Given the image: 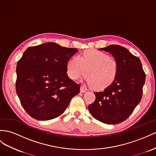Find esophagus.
I'll list each match as a JSON object with an SVG mask.
<instances>
[{
    "label": "esophagus",
    "mask_w": 156,
    "mask_h": 156,
    "mask_svg": "<svg viewBox=\"0 0 156 156\" xmlns=\"http://www.w3.org/2000/svg\"><path fill=\"white\" fill-rule=\"evenodd\" d=\"M86 88L85 87H83V86H81V87H80V92L81 93H84V92H86Z\"/></svg>",
    "instance_id": "34e87169"
}]
</instances>
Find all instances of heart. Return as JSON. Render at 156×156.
Returning a JSON list of instances; mask_svg holds the SVG:
<instances>
[{
    "label": "heart",
    "mask_w": 156,
    "mask_h": 156,
    "mask_svg": "<svg viewBox=\"0 0 156 156\" xmlns=\"http://www.w3.org/2000/svg\"><path fill=\"white\" fill-rule=\"evenodd\" d=\"M66 74L76 80L84 74L87 83L95 90H101L112 84L119 73L116 59L105 52L87 49L66 63Z\"/></svg>",
    "instance_id": "b5f03b06"
}]
</instances>
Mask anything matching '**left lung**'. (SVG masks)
<instances>
[{
    "label": "left lung",
    "mask_w": 156,
    "mask_h": 156,
    "mask_svg": "<svg viewBox=\"0 0 156 156\" xmlns=\"http://www.w3.org/2000/svg\"><path fill=\"white\" fill-rule=\"evenodd\" d=\"M99 49L113 55L119 64V73L112 84L94 92L95 100L88 109L98 121L115 125L125 121L140 101L146 74L140 60L126 48L111 45Z\"/></svg>",
    "instance_id": "8db88e82"
}]
</instances>
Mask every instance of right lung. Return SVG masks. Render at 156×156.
Returning <instances> with one entry per match:
<instances>
[{"label":"right lung","mask_w":156,"mask_h":156,"mask_svg":"<svg viewBox=\"0 0 156 156\" xmlns=\"http://www.w3.org/2000/svg\"><path fill=\"white\" fill-rule=\"evenodd\" d=\"M78 52L55 43L28 47L16 66V90L31 117L48 121L61 115L80 92V86L68 77L66 63Z\"/></svg>","instance_id":"1"}]
</instances>
